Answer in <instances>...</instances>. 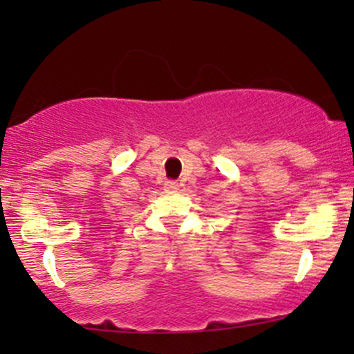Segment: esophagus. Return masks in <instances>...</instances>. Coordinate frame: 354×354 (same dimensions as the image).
<instances>
[{"instance_id": "34e87169", "label": "esophagus", "mask_w": 354, "mask_h": 354, "mask_svg": "<svg viewBox=\"0 0 354 354\" xmlns=\"http://www.w3.org/2000/svg\"><path fill=\"white\" fill-rule=\"evenodd\" d=\"M166 189L174 193V191L180 189V185H178V181H166Z\"/></svg>"}]
</instances>
